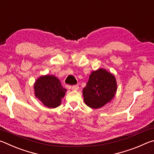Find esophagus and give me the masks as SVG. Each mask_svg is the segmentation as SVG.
<instances>
[{
  "label": "esophagus",
  "mask_w": 154,
  "mask_h": 154,
  "mask_svg": "<svg viewBox=\"0 0 154 154\" xmlns=\"http://www.w3.org/2000/svg\"><path fill=\"white\" fill-rule=\"evenodd\" d=\"M79 85H74V86H72V90H73V91H78V90H79Z\"/></svg>",
  "instance_id": "1"
}]
</instances>
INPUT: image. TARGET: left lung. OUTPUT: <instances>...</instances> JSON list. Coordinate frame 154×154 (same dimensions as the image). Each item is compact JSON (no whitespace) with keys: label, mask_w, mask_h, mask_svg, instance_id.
<instances>
[{"label":"left lung","mask_w":154,"mask_h":154,"mask_svg":"<svg viewBox=\"0 0 154 154\" xmlns=\"http://www.w3.org/2000/svg\"><path fill=\"white\" fill-rule=\"evenodd\" d=\"M117 91L115 75L104 68H99L91 72L82 95L87 106L98 109L109 103Z\"/></svg>","instance_id":"1"}]
</instances>
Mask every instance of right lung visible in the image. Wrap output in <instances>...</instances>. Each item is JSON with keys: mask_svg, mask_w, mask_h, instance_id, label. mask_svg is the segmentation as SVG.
Masks as SVG:
<instances>
[{"mask_svg": "<svg viewBox=\"0 0 154 154\" xmlns=\"http://www.w3.org/2000/svg\"><path fill=\"white\" fill-rule=\"evenodd\" d=\"M34 95L48 108H56L61 103L67 90L53 75H42L34 84Z\"/></svg>", "mask_w": 154, "mask_h": 154, "instance_id": "obj_1", "label": "right lung"}]
</instances>
